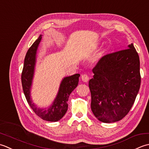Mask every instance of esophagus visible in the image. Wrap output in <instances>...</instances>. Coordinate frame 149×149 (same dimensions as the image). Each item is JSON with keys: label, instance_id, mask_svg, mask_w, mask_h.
Masks as SVG:
<instances>
[{"label": "esophagus", "instance_id": "obj_1", "mask_svg": "<svg viewBox=\"0 0 149 149\" xmlns=\"http://www.w3.org/2000/svg\"><path fill=\"white\" fill-rule=\"evenodd\" d=\"M81 80H82L83 81H84V82H87L88 81H89V77L87 74H83L82 76H81Z\"/></svg>", "mask_w": 149, "mask_h": 149}]
</instances>
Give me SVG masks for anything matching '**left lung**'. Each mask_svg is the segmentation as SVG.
Returning <instances> with one entry per match:
<instances>
[{"label":"left lung","instance_id":"left-lung-1","mask_svg":"<svg viewBox=\"0 0 149 149\" xmlns=\"http://www.w3.org/2000/svg\"><path fill=\"white\" fill-rule=\"evenodd\" d=\"M139 65L132 44L126 49L106 54L97 63L89 87L91 107L98 120L116 122L128 114L140 87Z\"/></svg>","mask_w":149,"mask_h":149}]
</instances>
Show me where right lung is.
Listing matches in <instances>:
<instances>
[{"instance_id":"1","label":"right lung","mask_w":149,"mask_h":149,"mask_svg":"<svg viewBox=\"0 0 149 149\" xmlns=\"http://www.w3.org/2000/svg\"><path fill=\"white\" fill-rule=\"evenodd\" d=\"M42 35L39 36L27 52L24 59L21 76L24 95L28 104L34 113L42 120L48 121H57L64 116L68 111L69 96L78 84L80 74H75L63 79L59 87L56 98L49 108L40 109L36 107L31 98V87L36 63V51L41 41Z\"/></svg>"}]
</instances>
